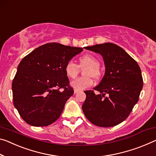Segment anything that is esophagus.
Returning <instances> with one entry per match:
<instances>
[{"mask_svg":"<svg viewBox=\"0 0 156 156\" xmlns=\"http://www.w3.org/2000/svg\"><path fill=\"white\" fill-rule=\"evenodd\" d=\"M73 91H74V94H76V93H78V91H79V90H76V89H75V90H74Z\"/></svg>","mask_w":156,"mask_h":156,"instance_id":"1","label":"esophagus"}]
</instances>
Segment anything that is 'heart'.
I'll use <instances>...</instances> for the list:
<instances>
[{
    "label": "heart",
    "mask_w": 156,
    "mask_h": 156,
    "mask_svg": "<svg viewBox=\"0 0 156 156\" xmlns=\"http://www.w3.org/2000/svg\"><path fill=\"white\" fill-rule=\"evenodd\" d=\"M100 62L91 55H85L79 58V66L73 61H69L65 66V72L69 78L74 79L79 72V67L83 69V77L78 78L71 83V87L78 90H83L93 85L94 78L98 80L101 77Z\"/></svg>",
    "instance_id": "b5f03b06"
}]
</instances>
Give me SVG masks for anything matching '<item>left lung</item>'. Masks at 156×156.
<instances>
[{
    "instance_id": "1",
    "label": "left lung",
    "mask_w": 156,
    "mask_h": 156,
    "mask_svg": "<svg viewBox=\"0 0 156 156\" xmlns=\"http://www.w3.org/2000/svg\"><path fill=\"white\" fill-rule=\"evenodd\" d=\"M85 49L99 53L105 75L94 90L85 91L82 105L85 117L100 127H112L123 122L137 103L143 87L139 65L122 48L112 43L96 44Z\"/></svg>"
}]
</instances>
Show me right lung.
<instances>
[{
	"mask_svg": "<svg viewBox=\"0 0 156 156\" xmlns=\"http://www.w3.org/2000/svg\"><path fill=\"white\" fill-rule=\"evenodd\" d=\"M82 51V48L48 43L22 59L12 89L14 107L27 123L46 126L60 117L73 94L65 65Z\"/></svg>",
	"mask_w": 156,
	"mask_h": 156,
	"instance_id": "1",
	"label": "right lung"
}]
</instances>
